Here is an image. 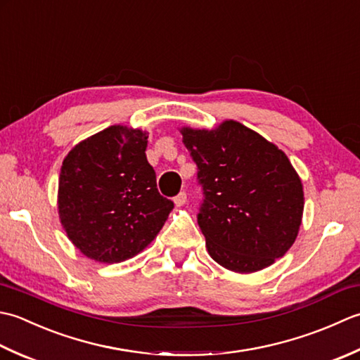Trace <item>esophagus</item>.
<instances>
[{"label": "esophagus", "mask_w": 360, "mask_h": 360, "mask_svg": "<svg viewBox=\"0 0 360 360\" xmlns=\"http://www.w3.org/2000/svg\"><path fill=\"white\" fill-rule=\"evenodd\" d=\"M174 203H175V207H183V205L186 203V193H185V191H181V193H179L177 195L174 197Z\"/></svg>", "instance_id": "obj_1"}]
</instances>
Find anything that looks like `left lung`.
Instances as JSON below:
<instances>
[{"instance_id":"obj_1","label":"left lung","mask_w":360,"mask_h":360,"mask_svg":"<svg viewBox=\"0 0 360 360\" xmlns=\"http://www.w3.org/2000/svg\"><path fill=\"white\" fill-rule=\"evenodd\" d=\"M202 186L197 224L211 258L250 274L289 250L302 225L303 186L285 153L240 122L183 129Z\"/></svg>"}]
</instances>
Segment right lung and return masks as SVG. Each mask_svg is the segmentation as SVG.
<instances>
[{
  "mask_svg": "<svg viewBox=\"0 0 360 360\" xmlns=\"http://www.w3.org/2000/svg\"><path fill=\"white\" fill-rule=\"evenodd\" d=\"M148 135L112 126L63 160L58 216L70 240L98 262H121L148 247L174 208L146 158Z\"/></svg>",
  "mask_w": 360,
  "mask_h": 360,
  "instance_id": "1",
  "label": "right lung"
}]
</instances>
